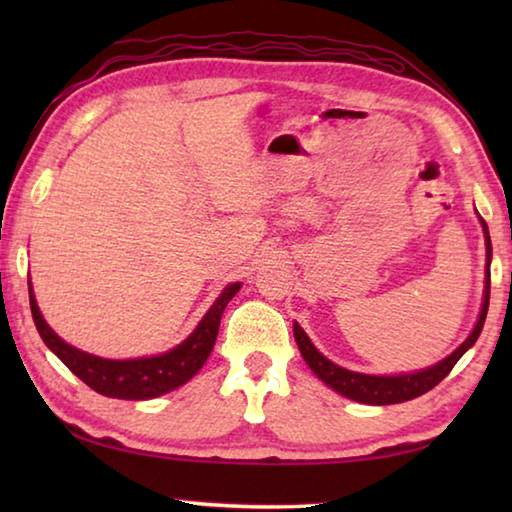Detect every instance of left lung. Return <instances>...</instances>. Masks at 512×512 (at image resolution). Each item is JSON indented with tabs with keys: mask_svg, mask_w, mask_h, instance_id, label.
<instances>
[{
	"mask_svg": "<svg viewBox=\"0 0 512 512\" xmlns=\"http://www.w3.org/2000/svg\"><path fill=\"white\" fill-rule=\"evenodd\" d=\"M479 221L483 225L485 232V259H488V273H485V291H483V307L479 320L472 329V334L458 345V348L449 354L447 359L438 361L436 366L424 368L418 372H406V375H393V377H379V375H361V372H352L345 370L336 363L323 357L314 343L309 341V336L305 334L298 323H293V336H296V343L300 348V354L305 357L307 366L314 370V375L325 381L329 388H334L336 393H341L348 400L361 402V404H375V406H386V404H400V402H409L413 397H420L427 391H431L433 386H438L443 381L452 368L456 366V361L463 357V354L472 348L479 339L483 323H485V314H488V302H490V259H492V244H490V232L488 225L479 216Z\"/></svg>",
	"mask_w": 512,
	"mask_h": 512,
	"instance_id": "left-lung-1",
	"label": "left lung"
}]
</instances>
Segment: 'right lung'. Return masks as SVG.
<instances>
[{"instance_id": "obj_1", "label": "right lung", "mask_w": 512, "mask_h": 512, "mask_svg": "<svg viewBox=\"0 0 512 512\" xmlns=\"http://www.w3.org/2000/svg\"><path fill=\"white\" fill-rule=\"evenodd\" d=\"M241 284H228L216 298L210 311L203 316L201 323L187 339L176 345V348L158 354V357H142V359H103L94 354L83 352L74 345L65 343L60 336L47 325L36 305V296L29 287V302L33 323L38 327L47 348L65 363V366L79 377L83 384H88L92 391H97L106 397H117V400H151L173 391V388L187 384L203 363L210 357L214 348L216 334H219L223 309L228 302L235 298Z\"/></svg>"}]
</instances>
